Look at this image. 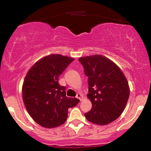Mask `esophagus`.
Instances as JSON below:
<instances>
[{"instance_id": "34e87169", "label": "esophagus", "mask_w": 151, "mask_h": 151, "mask_svg": "<svg viewBox=\"0 0 151 151\" xmlns=\"http://www.w3.org/2000/svg\"><path fill=\"white\" fill-rule=\"evenodd\" d=\"M81 97H82V95H81V93H77V98L79 99L80 100V101L81 100Z\"/></svg>"}]
</instances>
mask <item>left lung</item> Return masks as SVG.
Segmentation results:
<instances>
[{
	"label": "left lung",
	"mask_w": 151,
	"mask_h": 151,
	"mask_svg": "<svg viewBox=\"0 0 151 151\" xmlns=\"http://www.w3.org/2000/svg\"><path fill=\"white\" fill-rule=\"evenodd\" d=\"M88 77L89 93L92 103L84 114L88 121L98 125H106L121 116L129 97L126 78L118 66L102 55L79 59Z\"/></svg>",
	"instance_id": "left-lung-1"
}]
</instances>
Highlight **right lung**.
Masks as SVG:
<instances>
[{
	"instance_id": "1",
	"label": "right lung",
	"mask_w": 151,
	"mask_h": 151,
	"mask_svg": "<svg viewBox=\"0 0 151 151\" xmlns=\"http://www.w3.org/2000/svg\"><path fill=\"white\" fill-rule=\"evenodd\" d=\"M74 59L50 55L36 62L28 71L22 85V99L27 112L38 124L55 128L67 119L68 109L79 100L66 96V87L59 84L60 74Z\"/></svg>"
}]
</instances>
